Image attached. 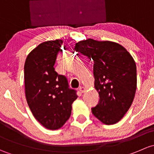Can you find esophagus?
<instances>
[{"label":"esophagus","instance_id":"obj_1","mask_svg":"<svg viewBox=\"0 0 154 154\" xmlns=\"http://www.w3.org/2000/svg\"><path fill=\"white\" fill-rule=\"evenodd\" d=\"M85 90H86V89H85V88H84V87H79V91H80L82 93H85Z\"/></svg>","mask_w":154,"mask_h":154}]
</instances>
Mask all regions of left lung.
<instances>
[{
    "instance_id": "left-lung-1",
    "label": "left lung",
    "mask_w": 154,
    "mask_h": 154,
    "mask_svg": "<svg viewBox=\"0 0 154 154\" xmlns=\"http://www.w3.org/2000/svg\"><path fill=\"white\" fill-rule=\"evenodd\" d=\"M74 50L93 60L97 105L92 112L101 122L113 125L123 118L134 101L136 66L126 49L117 43L93 39L75 44Z\"/></svg>"
}]
</instances>
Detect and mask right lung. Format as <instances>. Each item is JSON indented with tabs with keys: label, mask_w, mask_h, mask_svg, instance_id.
I'll list each match as a JSON object with an SVG mask.
<instances>
[{
	"label": "right lung",
	"mask_w": 154,
	"mask_h": 154,
	"mask_svg": "<svg viewBox=\"0 0 154 154\" xmlns=\"http://www.w3.org/2000/svg\"><path fill=\"white\" fill-rule=\"evenodd\" d=\"M62 44L60 39L42 43L28 55L24 64L27 104L35 118L50 130L65 124L78 97L66 77L58 74L54 67Z\"/></svg>",
	"instance_id": "right-lung-1"
}]
</instances>
